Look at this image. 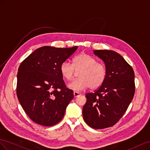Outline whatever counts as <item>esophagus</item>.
<instances>
[{
	"instance_id": "1",
	"label": "esophagus",
	"mask_w": 150,
	"mask_h": 150,
	"mask_svg": "<svg viewBox=\"0 0 150 150\" xmlns=\"http://www.w3.org/2000/svg\"><path fill=\"white\" fill-rule=\"evenodd\" d=\"M74 97H76L80 96L81 95V94H80V93H79V92H74Z\"/></svg>"
}]
</instances>
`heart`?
Returning <instances> with one entry per match:
<instances>
[{"label": "heart", "instance_id": "obj_1", "mask_svg": "<svg viewBox=\"0 0 150 150\" xmlns=\"http://www.w3.org/2000/svg\"><path fill=\"white\" fill-rule=\"evenodd\" d=\"M75 71L79 72V78L73 81L68 87L75 92H80L88 87L96 88L104 83L107 76V68L104 63L97 62L93 57L86 53H81L73 59V64L63 62L59 71L63 79L71 80Z\"/></svg>", "mask_w": 150, "mask_h": 150}]
</instances>
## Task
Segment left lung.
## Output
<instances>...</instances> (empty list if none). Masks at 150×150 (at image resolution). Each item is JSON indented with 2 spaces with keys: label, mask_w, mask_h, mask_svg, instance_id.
I'll use <instances>...</instances> for the list:
<instances>
[{
  "label": "left lung",
  "mask_w": 150,
  "mask_h": 150,
  "mask_svg": "<svg viewBox=\"0 0 150 150\" xmlns=\"http://www.w3.org/2000/svg\"><path fill=\"white\" fill-rule=\"evenodd\" d=\"M105 63L107 76L93 93H87L83 107L85 122L93 129L114 126L126 112L135 92L132 68L119 53L112 50H94Z\"/></svg>",
  "instance_id": "1"
}]
</instances>
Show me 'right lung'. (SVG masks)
I'll return each mask as SVG.
<instances>
[{
	"label": "right lung",
	"mask_w": 150,
	"mask_h": 150,
	"mask_svg": "<svg viewBox=\"0 0 150 150\" xmlns=\"http://www.w3.org/2000/svg\"><path fill=\"white\" fill-rule=\"evenodd\" d=\"M77 48L41 47L21 63L17 96L25 112L38 125L52 126L59 122L74 98V92L67 88L59 67Z\"/></svg>",
	"instance_id": "obj_1"
}]
</instances>
